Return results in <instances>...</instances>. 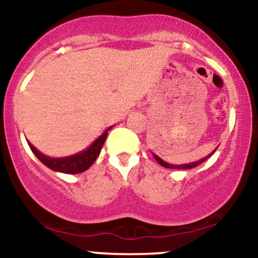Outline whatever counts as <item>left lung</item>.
<instances>
[{"instance_id": "1", "label": "left lung", "mask_w": 258, "mask_h": 258, "mask_svg": "<svg viewBox=\"0 0 258 258\" xmlns=\"http://www.w3.org/2000/svg\"><path fill=\"white\" fill-rule=\"evenodd\" d=\"M216 152V149L214 150V152H212L211 154H210V155H207L206 158H204V159H201V160H199V161H195V162H190V164H185V165H171V164H167V162H165L164 160L162 159H160L158 155H156V154H154L153 153V156L154 158H155V160L156 161L159 162L160 165H161V166H164V167H166V168H177V170H188V168H193V167H197L198 165H200V164H203L204 161H205V160L207 159V158H210V156L212 155V154H214Z\"/></svg>"}]
</instances>
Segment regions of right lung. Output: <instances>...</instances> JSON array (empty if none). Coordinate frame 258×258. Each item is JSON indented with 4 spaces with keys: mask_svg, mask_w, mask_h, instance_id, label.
I'll return each instance as SVG.
<instances>
[{
    "mask_svg": "<svg viewBox=\"0 0 258 258\" xmlns=\"http://www.w3.org/2000/svg\"><path fill=\"white\" fill-rule=\"evenodd\" d=\"M110 128L111 127H109L99 138H97L88 149H86L84 152L79 154H75V155L67 156V158H48V156L43 155L42 153L38 152L36 148L29 143V142L28 144L32 150V153L37 156V159L40 160L43 165H46L47 167L51 168V170L57 171V172L70 174L81 173L84 172V171L88 170L91 165L96 161L97 158H98L103 144H104L105 142L106 136H108V131Z\"/></svg>",
    "mask_w": 258,
    "mask_h": 258,
    "instance_id": "obj_1",
    "label": "right lung"
}]
</instances>
